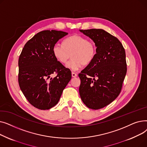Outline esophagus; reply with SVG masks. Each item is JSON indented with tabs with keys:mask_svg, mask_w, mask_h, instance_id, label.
Instances as JSON below:
<instances>
[{
	"mask_svg": "<svg viewBox=\"0 0 147 147\" xmlns=\"http://www.w3.org/2000/svg\"><path fill=\"white\" fill-rule=\"evenodd\" d=\"M71 75H72V77L73 78H76V77L78 76V74H77L76 73L74 72H72L71 73Z\"/></svg>",
	"mask_w": 147,
	"mask_h": 147,
	"instance_id": "esophagus-1",
	"label": "esophagus"
}]
</instances>
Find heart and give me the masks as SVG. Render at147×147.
Here are the masks:
<instances>
[{"label":"heart","mask_w":147,"mask_h":147,"mask_svg":"<svg viewBox=\"0 0 147 147\" xmlns=\"http://www.w3.org/2000/svg\"><path fill=\"white\" fill-rule=\"evenodd\" d=\"M54 57L62 64L67 63L66 67L71 71H77L83 65H88L94 59L96 54L95 43L83 36L74 34L64 40L63 45L56 43L52 48Z\"/></svg>","instance_id":"1"}]
</instances>
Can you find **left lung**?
Segmentation results:
<instances>
[{
    "mask_svg": "<svg viewBox=\"0 0 147 147\" xmlns=\"http://www.w3.org/2000/svg\"><path fill=\"white\" fill-rule=\"evenodd\" d=\"M80 31L96 46L94 59L79 74L80 98L89 109H101L120 93L127 72L125 50L117 37L102 29Z\"/></svg>",
    "mask_w": 147,
    "mask_h": 147,
    "instance_id": "obj_1",
    "label": "left lung"
}]
</instances>
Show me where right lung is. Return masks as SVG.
Listing matches in <instances>:
<instances>
[{"instance_id":"right-lung-1","label":"right lung","mask_w":147,"mask_h":147,"mask_svg":"<svg viewBox=\"0 0 147 147\" xmlns=\"http://www.w3.org/2000/svg\"><path fill=\"white\" fill-rule=\"evenodd\" d=\"M67 34L53 30L42 31L26 43L20 55V88L28 101L38 109L49 110L55 106L71 79L70 69L52 52L53 45Z\"/></svg>"}]
</instances>
